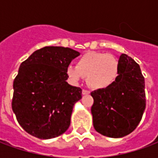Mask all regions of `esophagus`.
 <instances>
[{"mask_svg":"<svg viewBox=\"0 0 158 158\" xmlns=\"http://www.w3.org/2000/svg\"><path fill=\"white\" fill-rule=\"evenodd\" d=\"M89 90H87V89H83L82 90V94L84 96H85V95H89Z\"/></svg>","mask_w":158,"mask_h":158,"instance_id":"obj_1","label":"esophagus"}]
</instances>
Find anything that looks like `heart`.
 I'll list each match as a JSON object with an SVG mask.
<instances>
[{
  "mask_svg": "<svg viewBox=\"0 0 158 158\" xmlns=\"http://www.w3.org/2000/svg\"><path fill=\"white\" fill-rule=\"evenodd\" d=\"M67 74L74 82L86 77L89 87L105 89L115 84L119 74V62L116 56L104 52H88L79 56L76 67L69 66Z\"/></svg>",
  "mask_w": 158,
  "mask_h": 158,
  "instance_id": "1",
  "label": "heart"
}]
</instances>
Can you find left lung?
<instances>
[{"mask_svg": "<svg viewBox=\"0 0 158 158\" xmlns=\"http://www.w3.org/2000/svg\"><path fill=\"white\" fill-rule=\"evenodd\" d=\"M119 74L114 85L90 93L93 125L110 138H121L134 131L146 108L145 79L139 66L126 54L119 56Z\"/></svg>", "mask_w": 158, "mask_h": 158, "instance_id": "1", "label": "left lung"}]
</instances>
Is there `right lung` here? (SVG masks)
Segmentation results:
<instances>
[{"label":"right lung","mask_w":158,"mask_h":158,"mask_svg":"<svg viewBox=\"0 0 158 158\" xmlns=\"http://www.w3.org/2000/svg\"><path fill=\"white\" fill-rule=\"evenodd\" d=\"M79 55L69 47L45 46L21 63L13 82L12 107L20 126L29 135L52 139L69 129L82 89L66 81V71Z\"/></svg>","instance_id":"obj_1"}]
</instances>
